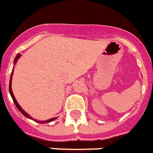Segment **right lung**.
Instances as JSON below:
<instances>
[{"instance_id":"add662e5","label":"right lung","mask_w":153,"mask_h":153,"mask_svg":"<svg viewBox=\"0 0 153 153\" xmlns=\"http://www.w3.org/2000/svg\"><path fill=\"white\" fill-rule=\"evenodd\" d=\"M21 56V54H17V56H16V58H15L14 59V64H16V62L18 61V59H19V57ZM13 71H14V68H12V74H11V77H10V81H9V93H10V95H11V97H12V100H13V101H14V104L16 105V108L19 109V111H20L22 114H23V115H24L25 117L28 118V119H30V120H33V121L37 122V123H50V122H53L54 121V120H56L57 119V117H54V118H52V119H50V120H45V121H38V120H33V118L31 117V116H30L28 114H27L26 111L23 110L22 108L20 107V105H19L18 102H17V100H16V98H15V96L13 95V93H12V75H13Z\"/></svg>"}]
</instances>
